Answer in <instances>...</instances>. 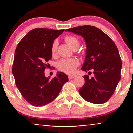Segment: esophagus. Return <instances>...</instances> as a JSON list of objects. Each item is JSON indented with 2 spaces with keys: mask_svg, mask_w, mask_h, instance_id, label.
<instances>
[{
  "mask_svg": "<svg viewBox=\"0 0 133 133\" xmlns=\"http://www.w3.org/2000/svg\"><path fill=\"white\" fill-rule=\"evenodd\" d=\"M68 77H69V80H71V79H74V77H75V76H69Z\"/></svg>",
  "mask_w": 133,
  "mask_h": 133,
  "instance_id": "esophagus-1",
  "label": "esophagus"
}]
</instances>
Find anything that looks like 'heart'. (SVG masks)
<instances>
[{
	"mask_svg": "<svg viewBox=\"0 0 133 133\" xmlns=\"http://www.w3.org/2000/svg\"><path fill=\"white\" fill-rule=\"evenodd\" d=\"M64 40L67 44L74 49V47H78L79 45V40L76 37L72 36H67L64 38ZM57 42L54 41L52 44L51 52L53 55L55 54L57 51ZM79 62L76 59H62L57 63V68L60 71L64 72L68 74H72L74 72L76 67L79 65Z\"/></svg>",
	"mask_w": 133,
	"mask_h": 133,
	"instance_id": "b5f03b06",
	"label": "heart"
}]
</instances>
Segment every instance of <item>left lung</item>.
I'll return each mask as SVG.
<instances>
[{"mask_svg": "<svg viewBox=\"0 0 133 133\" xmlns=\"http://www.w3.org/2000/svg\"><path fill=\"white\" fill-rule=\"evenodd\" d=\"M65 31L84 38L86 53L81 70L86 72L92 70L94 74L91 78L88 75L84 76L85 83L79 90V94L89 103H106L113 94L121 79L122 62L116 45L108 35L94 26L83 25Z\"/></svg>", "mask_w": 133, "mask_h": 133, "instance_id": "8db88e82", "label": "left lung"}]
</instances>
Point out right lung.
<instances>
[{
    "mask_svg": "<svg viewBox=\"0 0 133 133\" xmlns=\"http://www.w3.org/2000/svg\"><path fill=\"white\" fill-rule=\"evenodd\" d=\"M64 29L37 28L21 39L15 51L12 73L16 86L24 99L34 106H43L54 101L68 81L65 73L58 72L51 80L46 77V62L52 59V44Z\"/></svg>",
    "mask_w": 133,
    "mask_h": 133,
    "instance_id": "add662e5",
    "label": "right lung"
}]
</instances>
